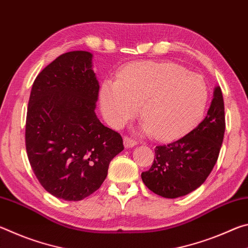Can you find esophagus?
<instances>
[{
  "mask_svg": "<svg viewBox=\"0 0 248 248\" xmlns=\"http://www.w3.org/2000/svg\"><path fill=\"white\" fill-rule=\"evenodd\" d=\"M124 148H132L137 144V142L132 138H129V137H124Z\"/></svg>",
  "mask_w": 248,
  "mask_h": 248,
  "instance_id": "obj_1",
  "label": "esophagus"
}]
</instances>
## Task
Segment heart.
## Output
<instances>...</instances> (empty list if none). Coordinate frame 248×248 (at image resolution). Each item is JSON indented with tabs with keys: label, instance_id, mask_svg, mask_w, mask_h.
<instances>
[{
	"label": "heart",
	"instance_id": "heart-1",
	"mask_svg": "<svg viewBox=\"0 0 248 248\" xmlns=\"http://www.w3.org/2000/svg\"><path fill=\"white\" fill-rule=\"evenodd\" d=\"M208 98L202 77L173 62H136L119 74L118 81L105 82L100 90V106L109 124L123 125L141 105L143 130L162 141L190 131L202 117Z\"/></svg>",
	"mask_w": 248,
	"mask_h": 248
}]
</instances>
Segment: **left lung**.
Listing matches in <instances>:
<instances>
[{
	"label": "left lung",
	"instance_id": "obj_1",
	"mask_svg": "<svg viewBox=\"0 0 248 248\" xmlns=\"http://www.w3.org/2000/svg\"><path fill=\"white\" fill-rule=\"evenodd\" d=\"M225 131L223 95L216 87L205 118L180 139L157 145L149 170L141 174L151 191L178 198L200 187L215 167Z\"/></svg>",
	"mask_w": 248,
	"mask_h": 248
}]
</instances>
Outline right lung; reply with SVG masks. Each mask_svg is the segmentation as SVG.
<instances>
[{
	"label": "right lung",
	"mask_w": 248,
	"mask_h": 248,
	"mask_svg": "<svg viewBox=\"0 0 248 248\" xmlns=\"http://www.w3.org/2000/svg\"><path fill=\"white\" fill-rule=\"evenodd\" d=\"M92 53L59 56L37 75L29 97L25 143L31 166L49 194L78 201L102 186L124 150L120 134L95 114L99 85Z\"/></svg>",
	"instance_id": "add662e5"
}]
</instances>
